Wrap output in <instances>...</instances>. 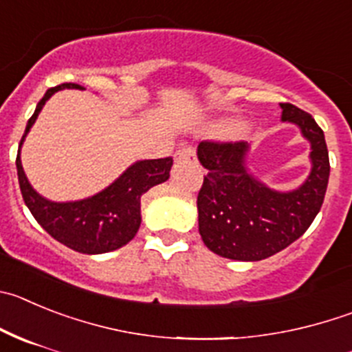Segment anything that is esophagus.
I'll list each match as a JSON object with an SVG mask.
<instances>
[{
	"mask_svg": "<svg viewBox=\"0 0 352 352\" xmlns=\"http://www.w3.org/2000/svg\"><path fill=\"white\" fill-rule=\"evenodd\" d=\"M174 159H176V162H195V160H197V155H195V150H193V148L188 146L176 151Z\"/></svg>",
	"mask_w": 352,
	"mask_h": 352,
	"instance_id": "obj_1",
	"label": "esophagus"
}]
</instances>
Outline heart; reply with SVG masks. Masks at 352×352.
Returning <instances> with one entry per match:
<instances>
[{
	"label": "heart",
	"mask_w": 352,
	"mask_h": 352,
	"mask_svg": "<svg viewBox=\"0 0 352 352\" xmlns=\"http://www.w3.org/2000/svg\"><path fill=\"white\" fill-rule=\"evenodd\" d=\"M214 129L218 132H228V131H232V124L230 122H218V124H214ZM237 134H239V132L237 131H232L230 132V136H237Z\"/></svg>",
	"instance_id": "obj_1"
}]
</instances>
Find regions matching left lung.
<instances>
[{
    "label": "left lung",
    "mask_w": 352,
    "mask_h": 352,
    "mask_svg": "<svg viewBox=\"0 0 352 352\" xmlns=\"http://www.w3.org/2000/svg\"><path fill=\"white\" fill-rule=\"evenodd\" d=\"M281 120L300 129L311 144V173L300 186L274 190L248 167L250 144L208 143L197 146L208 169L199 192V232L212 253L258 262L295 243L311 227L323 204L330 178L327 141L314 118L296 106L281 104Z\"/></svg>",
    "instance_id": "8db88e82"
}]
</instances>
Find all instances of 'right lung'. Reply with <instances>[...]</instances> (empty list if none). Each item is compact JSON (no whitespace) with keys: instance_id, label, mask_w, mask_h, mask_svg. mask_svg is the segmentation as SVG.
Instances as JSON below:
<instances>
[{"instance_id":"right-lung-1","label":"right lung","mask_w":352,"mask_h":352,"mask_svg":"<svg viewBox=\"0 0 352 352\" xmlns=\"http://www.w3.org/2000/svg\"><path fill=\"white\" fill-rule=\"evenodd\" d=\"M80 89L76 83H63L48 89L38 102L33 117L28 120L25 132L19 144L17 176L22 197L34 220L64 246L85 254H101L115 251L134 239L141 225V197L155 185L169 179L173 157L153 160H138L129 166L111 185L101 192L80 201L56 202L43 197L29 183L21 162V148L28 132L36 122L45 102L57 90Z\"/></svg>"}]
</instances>
